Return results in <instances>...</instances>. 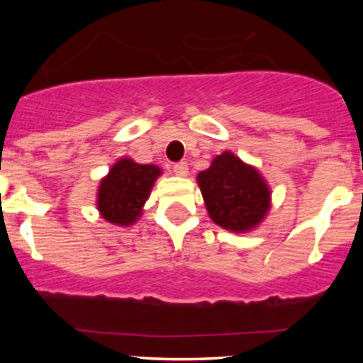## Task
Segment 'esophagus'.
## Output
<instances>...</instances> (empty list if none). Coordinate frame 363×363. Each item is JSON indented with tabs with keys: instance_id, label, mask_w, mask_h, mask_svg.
I'll list each match as a JSON object with an SVG mask.
<instances>
[{
	"instance_id": "34e87169",
	"label": "esophagus",
	"mask_w": 363,
	"mask_h": 363,
	"mask_svg": "<svg viewBox=\"0 0 363 363\" xmlns=\"http://www.w3.org/2000/svg\"><path fill=\"white\" fill-rule=\"evenodd\" d=\"M174 172H175V175H179V177H186V175H188V163H186V161L175 163Z\"/></svg>"
}]
</instances>
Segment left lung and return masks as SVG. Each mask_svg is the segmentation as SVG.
<instances>
[{
  "instance_id": "obj_1",
  "label": "left lung",
  "mask_w": 363,
  "mask_h": 363,
  "mask_svg": "<svg viewBox=\"0 0 363 363\" xmlns=\"http://www.w3.org/2000/svg\"><path fill=\"white\" fill-rule=\"evenodd\" d=\"M205 207L216 225L235 233L250 232L265 219L270 188L258 170L225 151L196 175Z\"/></svg>"
}]
</instances>
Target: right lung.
<instances>
[{
    "label": "right lung",
    "instance_id": "obj_1",
    "mask_svg": "<svg viewBox=\"0 0 363 363\" xmlns=\"http://www.w3.org/2000/svg\"><path fill=\"white\" fill-rule=\"evenodd\" d=\"M161 168L121 158L112 164L98 188V211L105 221L117 226H130L142 216Z\"/></svg>",
    "mask_w": 363,
    "mask_h": 363
}]
</instances>
